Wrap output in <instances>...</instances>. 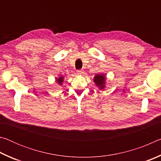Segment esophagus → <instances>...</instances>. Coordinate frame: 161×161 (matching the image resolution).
<instances>
[{
    "label": "esophagus",
    "mask_w": 161,
    "mask_h": 161,
    "mask_svg": "<svg viewBox=\"0 0 161 161\" xmlns=\"http://www.w3.org/2000/svg\"><path fill=\"white\" fill-rule=\"evenodd\" d=\"M77 74H78V75H81V73H82V70H80H80H77Z\"/></svg>",
    "instance_id": "esophagus-1"
}]
</instances>
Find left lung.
Instances as JSON below:
<instances>
[{"instance_id":"obj_1","label":"left lung","mask_w":161,"mask_h":161,"mask_svg":"<svg viewBox=\"0 0 161 161\" xmlns=\"http://www.w3.org/2000/svg\"><path fill=\"white\" fill-rule=\"evenodd\" d=\"M105 80L106 77L104 75H97L94 77V81L96 83L97 86H99L101 89H103L105 86Z\"/></svg>"}]
</instances>
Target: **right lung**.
Returning <instances> with one entry per match:
<instances>
[{
    "mask_svg": "<svg viewBox=\"0 0 161 161\" xmlns=\"http://www.w3.org/2000/svg\"><path fill=\"white\" fill-rule=\"evenodd\" d=\"M57 81H58V83L59 84H62V82L63 81V77H60L59 79H57Z\"/></svg>",
    "mask_w": 161,
    "mask_h": 161,
    "instance_id": "1",
    "label": "right lung"
}]
</instances>
